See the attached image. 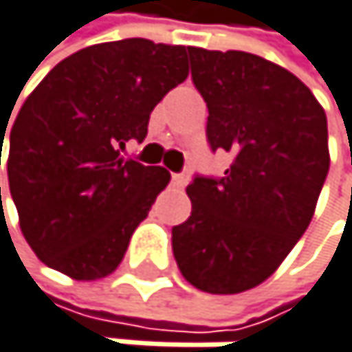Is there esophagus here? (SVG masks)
<instances>
[{"instance_id": "obj_1", "label": "esophagus", "mask_w": 352, "mask_h": 352, "mask_svg": "<svg viewBox=\"0 0 352 352\" xmlns=\"http://www.w3.org/2000/svg\"><path fill=\"white\" fill-rule=\"evenodd\" d=\"M170 184H173L175 188H184V186H186V177H184V175H179V173H173Z\"/></svg>"}]
</instances>
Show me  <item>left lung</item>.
<instances>
[{
	"label": "left lung",
	"mask_w": 352,
	"mask_h": 352,
	"mask_svg": "<svg viewBox=\"0 0 352 352\" xmlns=\"http://www.w3.org/2000/svg\"><path fill=\"white\" fill-rule=\"evenodd\" d=\"M188 52L211 150L232 164L188 186L192 215L173 228V253L196 289L241 294L283 264L315 215L329 170L327 118L280 65L241 50Z\"/></svg>",
	"instance_id": "left-lung-1"
}]
</instances>
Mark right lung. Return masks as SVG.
I'll return each instance as SVG.
<instances>
[{
	"label": "right lung",
	"mask_w": 352,
	"mask_h": 352,
	"mask_svg": "<svg viewBox=\"0 0 352 352\" xmlns=\"http://www.w3.org/2000/svg\"><path fill=\"white\" fill-rule=\"evenodd\" d=\"M188 72L186 46L131 37L67 56L27 97L10 133L8 182L21 232L46 266L76 280L120 266L170 182L166 168L124 158V145L145 139L152 109Z\"/></svg>",
	"instance_id": "1"
}]
</instances>
